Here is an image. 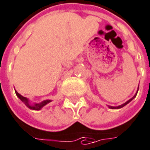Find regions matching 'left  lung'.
<instances>
[{
	"label": "left lung",
	"instance_id": "obj_1",
	"mask_svg": "<svg viewBox=\"0 0 150 150\" xmlns=\"http://www.w3.org/2000/svg\"><path fill=\"white\" fill-rule=\"evenodd\" d=\"M138 90H137V92H136V93H135V95L134 96H133L132 98H131V99H130V100H127V102H126V103H122V104H121V105H119V106H117V107H113V106H108V107L109 108H111V109H119V108H123V107H124V106H126L127 104V103H129L130 102V101L132 100L133 99H134V98H135L136 97V96H137V93H138Z\"/></svg>",
	"mask_w": 150,
	"mask_h": 150
}]
</instances>
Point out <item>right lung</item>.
Wrapping results in <instances>:
<instances>
[{
	"label": "right lung",
	"mask_w": 150,
	"mask_h": 150,
	"mask_svg": "<svg viewBox=\"0 0 150 150\" xmlns=\"http://www.w3.org/2000/svg\"><path fill=\"white\" fill-rule=\"evenodd\" d=\"M15 92L16 96H18V98H19L20 100L22 101V102H23V103H24L27 107H28V108L31 109V110H35V111H39V110H41V109L45 105H47V103H49L50 102H51V101H52V100H46L42 101L41 103H33V104H31V103H30V100H28V98L24 97V96H21L20 93H18L16 90H15Z\"/></svg>",
	"instance_id": "obj_1"
}]
</instances>
